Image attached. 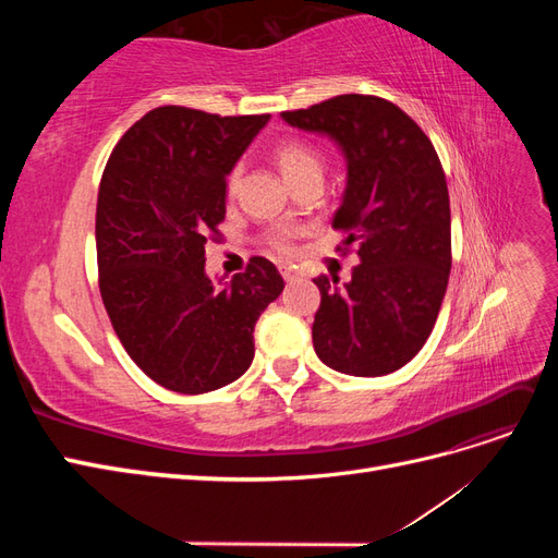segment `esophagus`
Wrapping results in <instances>:
<instances>
[{
  "label": "esophagus",
  "mask_w": 558,
  "mask_h": 558,
  "mask_svg": "<svg viewBox=\"0 0 558 558\" xmlns=\"http://www.w3.org/2000/svg\"><path fill=\"white\" fill-rule=\"evenodd\" d=\"M279 272H281V277H283L286 281H293V279H295V269H293L291 265L281 263V265H279Z\"/></svg>",
  "instance_id": "34e87169"
}]
</instances>
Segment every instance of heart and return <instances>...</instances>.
Wrapping results in <instances>:
<instances>
[{"label": "heart", "instance_id": "heart-1", "mask_svg": "<svg viewBox=\"0 0 558 558\" xmlns=\"http://www.w3.org/2000/svg\"><path fill=\"white\" fill-rule=\"evenodd\" d=\"M272 158L279 167V172L283 174V179L289 181L291 185H295L298 181L307 179V177H324V156L318 154V148H314L312 144L302 142V140H283L272 148ZM240 185V167L228 174L226 181V193L234 195L238 193ZM293 228L289 226H275L269 228L263 234L265 246H269L277 253H291L293 251Z\"/></svg>", "mask_w": 558, "mask_h": 558}]
</instances>
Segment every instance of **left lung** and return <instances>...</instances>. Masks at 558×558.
<instances>
[{
  "instance_id": "1",
  "label": "left lung",
  "mask_w": 558,
  "mask_h": 558,
  "mask_svg": "<svg viewBox=\"0 0 558 558\" xmlns=\"http://www.w3.org/2000/svg\"><path fill=\"white\" fill-rule=\"evenodd\" d=\"M300 130L342 146L347 191L332 228L356 251L351 281L314 279L312 340L337 373L381 377L408 365L430 337L451 269V211L442 162L412 118L377 95H337L283 111Z\"/></svg>"
}]
</instances>
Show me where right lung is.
<instances>
[{"instance_id": "right-lung-1", "label": "right lung", "mask_w": 558, "mask_h": 558, "mask_svg": "<svg viewBox=\"0 0 558 558\" xmlns=\"http://www.w3.org/2000/svg\"><path fill=\"white\" fill-rule=\"evenodd\" d=\"M269 121L167 105L142 116L107 160L97 193L99 293L118 340L146 377L197 396L242 377L253 326L283 291L253 256L230 286L205 275L226 218V177Z\"/></svg>"}]
</instances>
